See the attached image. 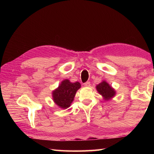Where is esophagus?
<instances>
[{"label": "esophagus", "instance_id": "34e87169", "mask_svg": "<svg viewBox=\"0 0 154 154\" xmlns=\"http://www.w3.org/2000/svg\"><path fill=\"white\" fill-rule=\"evenodd\" d=\"M83 85H84L85 87H90V82H87L83 83Z\"/></svg>", "mask_w": 154, "mask_h": 154}]
</instances>
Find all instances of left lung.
<instances>
[{"label":"left lung","instance_id":"1","mask_svg":"<svg viewBox=\"0 0 154 154\" xmlns=\"http://www.w3.org/2000/svg\"><path fill=\"white\" fill-rule=\"evenodd\" d=\"M96 88L98 92L102 95L105 100H110L116 95V91L105 81H103L102 82L98 84Z\"/></svg>","mask_w":154,"mask_h":154}]
</instances>
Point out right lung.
Instances as JSON below:
<instances>
[{
  "label": "right lung",
  "instance_id": "add662e5",
  "mask_svg": "<svg viewBox=\"0 0 154 154\" xmlns=\"http://www.w3.org/2000/svg\"><path fill=\"white\" fill-rule=\"evenodd\" d=\"M80 88L79 82L71 83L69 79H64L52 92L54 102L62 109L69 107L74 100L75 94Z\"/></svg>",
  "mask_w": 154,
  "mask_h": 154
}]
</instances>
